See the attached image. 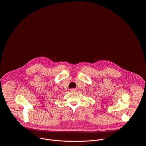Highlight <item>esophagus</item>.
<instances>
[{"mask_svg": "<svg viewBox=\"0 0 146 146\" xmlns=\"http://www.w3.org/2000/svg\"><path fill=\"white\" fill-rule=\"evenodd\" d=\"M70 91H71L72 92H76V89H72L70 90Z\"/></svg>", "mask_w": 146, "mask_h": 146, "instance_id": "obj_1", "label": "esophagus"}]
</instances>
